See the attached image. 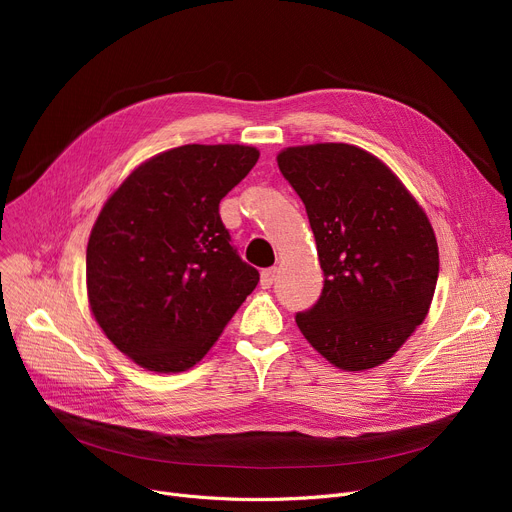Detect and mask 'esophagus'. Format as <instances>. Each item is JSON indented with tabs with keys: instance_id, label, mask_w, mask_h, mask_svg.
<instances>
[{
	"instance_id": "obj_1",
	"label": "esophagus",
	"mask_w": 512,
	"mask_h": 512,
	"mask_svg": "<svg viewBox=\"0 0 512 512\" xmlns=\"http://www.w3.org/2000/svg\"><path fill=\"white\" fill-rule=\"evenodd\" d=\"M276 274H278L276 267H267V270H263L261 272V280H259L261 288H270L274 284V280H276Z\"/></svg>"
}]
</instances>
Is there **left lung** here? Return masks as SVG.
<instances>
[{"instance_id":"left-lung-1","label":"left lung","mask_w":512,"mask_h":512,"mask_svg":"<svg viewBox=\"0 0 512 512\" xmlns=\"http://www.w3.org/2000/svg\"><path fill=\"white\" fill-rule=\"evenodd\" d=\"M278 168L305 203L324 270L297 326L346 371L388 361L425 319L440 272L432 224L382 161L346 143L288 147Z\"/></svg>"}]
</instances>
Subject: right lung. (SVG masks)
I'll return each mask as SVG.
<instances>
[{"instance_id":"add662e5","label":"right lung","mask_w":512,"mask_h":512,"mask_svg":"<svg viewBox=\"0 0 512 512\" xmlns=\"http://www.w3.org/2000/svg\"><path fill=\"white\" fill-rule=\"evenodd\" d=\"M247 145H182L151 157L107 199L87 247L97 324L149 371L197 365L259 272L242 261L220 201L257 164Z\"/></svg>"}]
</instances>
